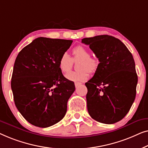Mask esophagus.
Segmentation results:
<instances>
[{"label": "esophagus", "instance_id": "34e87169", "mask_svg": "<svg viewBox=\"0 0 148 148\" xmlns=\"http://www.w3.org/2000/svg\"><path fill=\"white\" fill-rule=\"evenodd\" d=\"M81 84L80 83H78V82H75V87H76V88H77V87H78V86H80Z\"/></svg>", "mask_w": 148, "mask_h": 148}]
</instances>
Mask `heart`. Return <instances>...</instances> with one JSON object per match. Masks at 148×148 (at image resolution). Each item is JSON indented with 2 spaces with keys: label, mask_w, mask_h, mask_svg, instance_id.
<instances>
[{
  "label": "heart",
  "mask_w": 148,
  "mask_h": 148,
  "mask_svg": "<svg viewBox=\"0 0 148 148\" xmlns=\"http://www.w3.org/2000/svg\"><path fill=\"white\" fill-rule=\"evenodd\" d=\"M72 58L67 53H64L59 60V68L63 73H67L72 69L73 62L77 64V71L70 72L66 75V78L75 82H84L88 78V72L92 73L99 66V60L90 56V51L86 47L78 45L72 49Z\"/></svg>",
  "instance_id": "1"
}]
</instances>
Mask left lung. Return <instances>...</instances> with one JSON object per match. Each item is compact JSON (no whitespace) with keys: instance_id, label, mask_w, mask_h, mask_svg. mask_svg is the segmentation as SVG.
Listing matches in <instances>:
<instances>
[{"instance_id":"left-lung-1","label":"left lung","mask_w":148,"mask_h":148,"mask_svg":"<svg viewBox=\"0 0 148 148\" xmlns=\"http://www.w3.org/2000/svg\"><path fill=\"white\" fill-rule=\"evenodd\" d=\"M100 63L85 83L87 109L102 123L119 121L130 111L136 95L137 75L132 53L122 41L108 35L84 38Z\"/></svg>"}]
</instances>
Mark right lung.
<instances>
[{"label": "right lung", "mask_w": 148, "mask_h": 148, "mask_svg": "<svg viewBox=\"0 0 148 148\" xmlns=\"http://www.w3.org/2000/svg\"><path fill=\"white\" fill-rule=\"evenodd\" d=\"M72 41L38 37L16 58L11 78L14 104L33 125L48 127L66 115L75 86L63 76L59 60Z\"/></svg>", "instance_id": "1"}]
</instances>
